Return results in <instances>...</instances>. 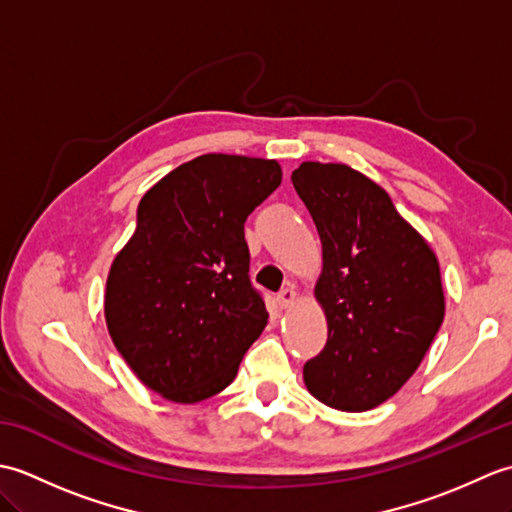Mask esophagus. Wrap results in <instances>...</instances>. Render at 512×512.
<instances>
[{"label":"esophagus","instance_id":"esophagus-1","mask_svg":"<svg viewBox=\"0 0 512 512\" xmlns=\"http://www.w3.org/2000/svg\"><path fill=\"white\" fill-rule=\"evenodd\" d=\"M277 301H279V306L281 308H292L295 306V301H297V292H295V288L292 286H288V288H284L277 295Z\"/></svg>","mask_w":512,"mask_h":512}]
</instances>
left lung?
<instances>
[{"label": "left lung", "instance_id": "8db88e82", "mask_svg": "<svg viewBox=\"0 0 512 512\" xmlns=\"http://www.w3.org/2000/svg\"><path fill=\"white\" fill-rule=\"evenodd\" d=\"M290 180L321 237L314 297L328 321V343L303 380L332 409H374L413 376L440 330L438 257L361 171L301 162Z\"/></svg>", "mask_w": 512, "mask_h": 512}]
</instances>
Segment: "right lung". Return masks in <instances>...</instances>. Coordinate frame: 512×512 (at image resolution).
I'll return each mask as SVG.
<instances>
[{"label": "right lung", "instance_id": "1", "mask_svg": "<svg viewBox=\"0 0 512 512\" xmlns=\"http://www.w3.org/2000/svg\"><path fill=\"white\" fill-rule=\"evenodd\" d=\"M279 184L277 160L204 154L140 200L136 231L107 275L105 321L140 383L162 398L193 405L220 394L264 332L244 222Z\"/></svg>", "mask_w": 512, "mask_h": 512}]
</instances>
